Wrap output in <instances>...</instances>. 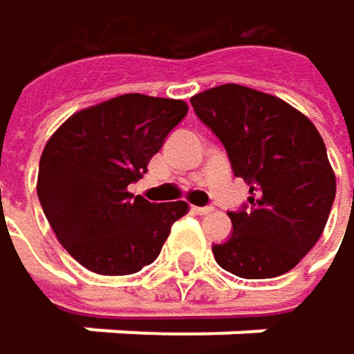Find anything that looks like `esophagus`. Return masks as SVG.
Listing matches in <instances>:
<instances>
[{
	"label": "esophagus",
	"mask_w": 354,
	"mask_h": 354,
	"mask_svg": "<svg viewBox=\"0 0 354 354\" xmlns=\"http://www.w3.org/2000/svg\"><path fill=\"white\" fill-rule=\"evenodd\" d=\"M192 211H194V213H198V215H209L213 209H211V207H192Z\"/></svg>",
	"instance_id": "1"
}]
</instances>
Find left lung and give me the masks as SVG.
Listing matches in <instances>:
<instances>
[{
    "instance_id": "8db88e82",
    "label": "left lung",
    "mask_w": 354,
    "mask_h": 354,
    "mask_svg": "<svg viewBox=\"0 0 354 354\" xmlns=\"http://www.w3.org/2000/svg\"><path fill=\"white\" fill-rule=\"evenodd\" d=\"M192 107L249 183V203L227 213L232 236L213 245L217 263L241 279L289 272L321 239L335 198L319 131L285 101L239 84L192 97Z\"/></svg>"
}]
</instances>
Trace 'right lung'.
I'll list each match as a JSON object with an SVG mask.
<instances>
[{"mask_svg": "<svg viewBox=\"0 0 354 354\" xmlns=\"http://www.w3.org/2000/svg\"><path fill=\"white\" fill-rule=\"evenodd\" d=\"M187 105L122 95L73 113L39 158L37 196L59 243L84 268L122 277L151 263L187 213L183 201L149 203L129 185L147 173Z\"/></svg>", "mask_w": 354, "mask_h": 354, "instance_id": "obj_1", "label": "right lung"}]
</instances>
